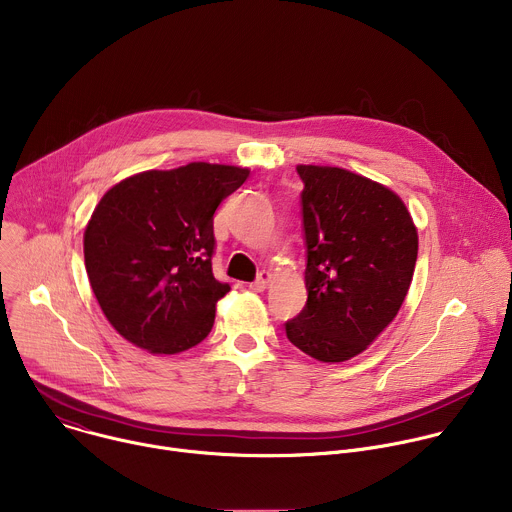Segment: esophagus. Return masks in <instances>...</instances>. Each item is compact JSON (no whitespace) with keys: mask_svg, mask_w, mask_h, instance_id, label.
<instances>
[{"mask_svg":"<svg viewBox=\"0 0 512 512\" xmlns=\"http://www.w3.org/2000/svg\"><path fill=\"white\" fill-rule=\"evenodd\" d=\"M269 281H271V273H269V271H261V273L257 275V279H255L253 283H249V287H251L253 291H265L267 285H269Z\"/></svg>","mask_w":512,"mask_h":512,"instance_id":"esophagus-1","label":"esophagus"}]
</instances>
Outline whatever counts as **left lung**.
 Returning a JSON list of instances; mask_svg holds the SVG:
<instances>
[{"label": "left lung", "instance_id": "8db88e82", "mask_svg": "<svg viewBox=\"0 0 512 512\" xmlns=\"http://www.w3.org/2000/svg\"><path fill=\"white\" fill-rule=\"evenodd\" d=\"M304 182V310L289 342L322 362L367 348L397 316L417 261V229L403 200L342 168L298 166Z\"/></svg>", "mask_w": 512, "mask_h": 512}]
</instances>
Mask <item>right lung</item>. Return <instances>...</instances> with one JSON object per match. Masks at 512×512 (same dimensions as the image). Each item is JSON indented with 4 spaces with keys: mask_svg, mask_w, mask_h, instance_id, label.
Listing matches in <instances>:
<instances>
[{
    "mask_svg": "<svg viewBox=\"0 0 512 512\" xmlns=\"http://www.w3.org/2000/svg\"><path fill=\"white\" fill-rule=\"evenodd\" d=\"M247 168L192 162L115 184L85 231V267L111 326L131 344L176 354L202 342L229 283L212 275L214 210Z\"/></svg>",
    "mask_w": 512,
    "mask_h": 512,
    "instance_id": "right-lung-1",
    "label": "right lung"
}]
</instances>
